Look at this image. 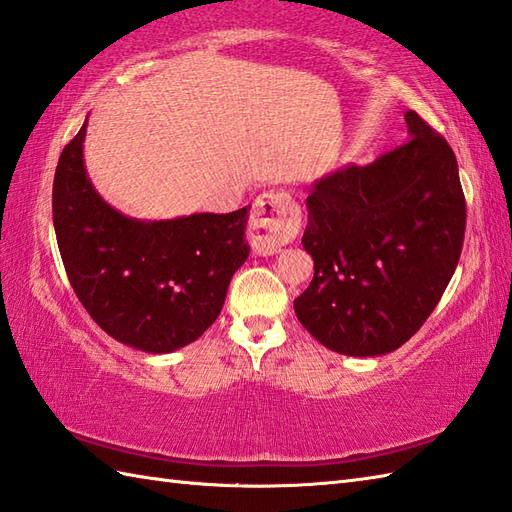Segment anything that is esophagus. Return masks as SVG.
Here are the masks:
<instances>
[{
	"label": "esophagus",
	"mask_w": 512,
	"mask_h": 512,
	"mask_svg": "<svg viewBox=\"0 0 512 512\" xmlns=\"http://www.w3.org/2000/svg\"><path fill=\"white\" fill-rule=\"evenodd\" d=\"M300 225V206L287 192H263L256 199L252 219H249V243L256 249V254L271 256L298 236Z\"/></svg>",
	"instance_id": "obj_1"
}]
</instances>
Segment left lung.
Listing matches in <instances>:
<instances>
[{"instance_id":"obj_1","label":"left lung","mask_w":512,"mask_h":512,"mask_svg":"<svg viewBox=\"0 0 512 512\" xmlns=\"http://www.w3.org/2000/svg\"><path fill=\"white\" fill-rule=\"evenodd\" d=\"M410 140L372 164L313 181L302 245L313 280L293 309L322 346L348 357L401 348L458 267L467 206L447 140L405 111Z\"/></svg>"}]
</instances>
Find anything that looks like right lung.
I'll return each instance as SVG.
<instances>
[{
    "label": "right lung",
    "instance_id": "right-lung-1",
    "mask_svg": "<svg viewBox=\"0 0 512 512\" xmlns=\"http://www.w3.org/2000/svg\"><path fill=\"white\" fill-rule=\"evenodd\" d=\"M87 118L54 173L52 219L63 265L92 320L120 344L166 355L217 320L249 256V206L144 221L111 208L87 175Z\"/></svg>",
    "mask_w": 512,
    "mask_h": 512
}]
</instances>
